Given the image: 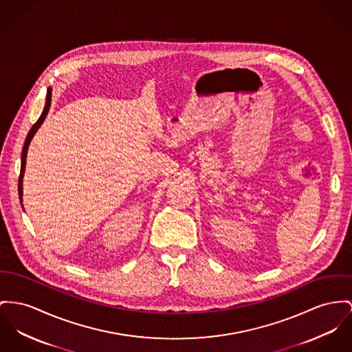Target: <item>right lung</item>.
Segmentation results:
<instances>
[{
    "mask_svg": "<svg viewBox=\"0 0 352 352\" xmlns=\"http://www.w3.org/2000/svg\"><path fill=\"white\" fill-rule=\"evenodd\" d=\"M50 101H52V87H49L47 89V100H45V107H44V111L41 113L40 118L36 121V124L32 126V129L29 131L26 139H25L24 146H23V153H21V170H20V179H19V196H20V201H21V207L23 206V179H24L25 173V165H26V155H28V148H29V144L32 139L34 138L36 132L40 129V126L43 125L44 120L47 118V112H49V108H50Z\"/></svg>",
    "mask_w": 352,
    "mask_h": 352,
    "instance_id": "obj_1",
    "label": "right lung"
}]
</instances>
